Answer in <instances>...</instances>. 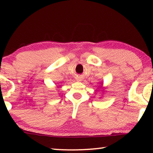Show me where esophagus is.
I'll list each match as a JSON object with an SVG mask.
<instances>
[{
  "mask_svg": "<svg viewBox=\"0 0 153 153\" xmlns=\"http://www.w3.org/2000/svg\"><path fill=\"white\" fill-rule=\"evenodd\" d=\"M79 81H80V80H79Z\"/></svg>",
  "mask_w": 153,
  "mask_h": 153,
  "instance_id": "esophagus-1",
  "label": "esophagus"
}]
</instances>
